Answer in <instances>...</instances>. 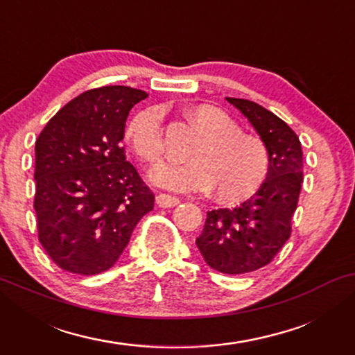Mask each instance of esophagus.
<instances>
[{
    "mask_svg": "<svg viewBox=\"0 0 355 355\" xmlns=\"http://www.w3.org/2000/svg\"><path fill=\"white\" fill-rule=\"evenodd\" d=\"M179 198L178 197H174V196H168V193H158L157 196V203H158V207H162V208H173V207H176V205H179Z\"/></svg>",
    "mask_w": 355,
    "mask_h": 355,
    "instance_id": "obj_1",
    "label": "esophagus"
}]
</instances>
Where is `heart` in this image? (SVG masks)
I'll return each instance as SVG.
<instances>
[{
	"label": "heart",
	"instance_id": "heart-1",
	"mask_svg": "<svg viewBox=\"0 0 355 355\" xmlns=\"http://www.w3.org/2000/svg\"><path fill=\"white\" fill-rule=\"evenodd\" d=\"M186 118L202 134L187 152L191 162L159 166L152 171V181L181 192L215 189L213 196L223 203H239L257 193L270 171V153L263 140L241 130V125L218 106L193 105L186 111ZM125 140L142 162H162V108L148 106L137 111L125 125Z\"/></svg>",
	"mask_w": 355,
	"mask_h": 355
}]
</instances>
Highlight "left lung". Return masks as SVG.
I'll use <instances>...</instances> for the list:
<instances>
[{"label":"left lung","instance_id":"left-lung-1","mask_svg":"<svg viewBox=\"0 0 355 355\" xmlns=\"http://www.w3.org/2000/svg\"><path fill=\"white\" fill-rule=\"evenodd\" d=\"M254 125L270 153V171L257 193L236 208L207 211L196 244L203 260L225 275L268 265L291 236V218L302 186V147L293 129L250 100L226 98Z\"/></svg>","mask_w":355,"mask_h":355}]
</instances>
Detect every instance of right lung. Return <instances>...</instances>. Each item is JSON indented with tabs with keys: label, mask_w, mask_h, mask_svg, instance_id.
I'll return each mask as SVG.
<instances>
[{
	"label": "right lung",
	"mask_w": 355,
	"mask_h": 355,
	"mask_svg": "<svg viewBox=\"0 0 355 355\" xmlns=\"http://www.w3.org/2000/svg\"><path fill=\"white\" fill-rule=\"evenodd\" d=\"M144 90H87L48 121L35 142L38 241L61 270L98 275L129 244L155 196L125 162V119Z\"/></svg>",
	"instance_id": "1"
}]
</instances>
